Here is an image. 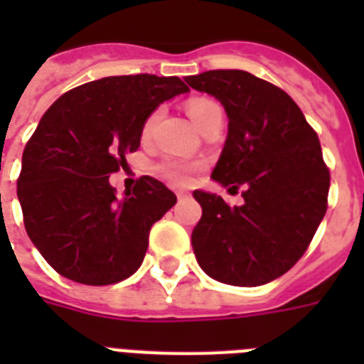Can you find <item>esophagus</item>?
<instances>
[{
	"mask_svg": "<svg viewBox=\"0 0 364 364\" xmlns=\"http://www.w3.org/2000/svg\"><path fill=\"white\" fill-rule=\"evenodd\" d=\"M176 196H177V198H179V200H185V198H187V196H188V194H187V193H181V191H177Z\"/></svg>",
	"mask_w": 364,
	"mask_h": 364,
	"instance_id": "34e87169",
	"label": "esophagus"
}]
</instances>
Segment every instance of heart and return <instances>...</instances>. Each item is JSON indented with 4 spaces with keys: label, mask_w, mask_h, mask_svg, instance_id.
Listing matches in <instances>:
<instances>
[{
    "label": "heart",
    "mask_w": 364,
    "mask_h": 364,
    "mask_svg": "<svg viewBox=\"0 0 364 364\" xmlns=\"http://www.w3.org/2000/svg\"><path fill=\"white\" fill-rule=\"evenodd\" d=\"M187 111L191 119L194 121V124L198 126L200 130H204L205 126L210 124L215 117L221 115V107L210 98H193L188 100ZM160 115H162V109H154L149 113V117L143 121L141 126V137L147 139L153 134L154 126L159 122ZM198 168V164L194 162H187V160H179V159H164L160 160L159 164L154 166V171L159 173L162 179H166L171 185L176 187H185L191 181V176L193 171Z\"/></svg>",
    "instance_id": "obj_1"
}]
</instances>
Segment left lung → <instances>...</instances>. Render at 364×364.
Instances as JSON below:
<instances>
[{
  "mask_svg": "<svg viewBox=\"0 0 364 364\" xmlns=\"http://www.w3.org/2000/svg\"><path fill=\"white\" fill-rule=\"evenodd\" d=\"M185 81L215 96L228 115V137L211 177L243 205L194 191L202 219L193 249L217 282L257 287L293 268L325 217L331 171L316 130L285 90L240 70H213Z\"/></svg>",
  "mask_w": 364,
  "mask_h": 364,
  "instance_id": "obj_1",
  "label": "left lung"
}]
</instances>
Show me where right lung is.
I'll list each match as a JSON object with an SVG mask.
<instances>
[{"label": "right lung", "instance_id": "add662e5", "mask_svg": "<svg viewBox=\"0 0 364 364\" xmlns=\"http://www.w3.org/2000/svg\"><path fill=\"white\" fill-rule=\"evenodd\" d=\"M187 90L179 77H104L45 111L26 143L16 194L26 232L60 276L111 285L141 266L151 227L176 194L141 176L119 200L109 176L137 151L149 113Z\"/></svg>", "mask_w": 364, "mask_h": 364}]
</instances>
